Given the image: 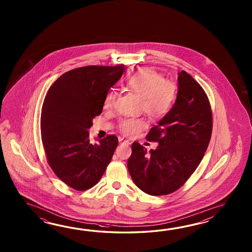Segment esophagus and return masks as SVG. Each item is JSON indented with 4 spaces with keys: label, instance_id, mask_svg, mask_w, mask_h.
I'll list each match as a JSON object with an SVG mask.
<instances>
[{
    "label": "esophagus",
    "instance_id": "esophagus-1",
    "mask_svg": "<svg viewBox=\"0 0 252 252\" xmlns=\"http://www.w3.org/2000/svg\"><path fill=\"white\" fill-rule=\"evenodd\" d=\"M119 142H120V144H129V141H128V140H127V139H124V138H122V137H119Z\"/></svg>",
    "mask_w": 252,
    "mask_h": 252
}]
</instances>
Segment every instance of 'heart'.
<instances>
[{
    "instance_id": "heart-1",
    "label": "heart",
    "mask_w": 252,
    "mask_h": 252,
    "mask_svg": "<svg viewBox=\"0 0 252 252\" xmlns=\"http://www.w3.org/2000/svg\"><path fill=\"white\" fill-rule=\"evenodd\" d=\"M128 89L140 97V106L151 119H160L170 112L177 97V86L170 80L151 68H143L134 73L126 82ZM115 94H108L105 105L113 102ZM142 119H124L119 128L125 136L133 137L144 128Z\"/></svg>"
}]
</instances>
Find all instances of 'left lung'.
Here are the masks:
<instances>
[{"instance_id":"8db88e82","label":"left lung","mask_w":252,"mask_h":252,"mask_svg":"<svg viewBox=\"0 0 252 252\" xmlns=\"http://www.w3.org/2000/svg\"><path fill=\"white\" fill-rule=\"evenodd\" d=\"M213 129L209 99L186 71L178 73V91L170 112L146 136L156 150L133 142L128 169L138 188L150 195L169 194L182 187L197 168Z\"/></svg>"}]
</instances>
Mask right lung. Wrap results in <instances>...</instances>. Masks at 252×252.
<instances>
[{
	"label": "right lung",
	"instance_id": "add662e5",
	"mask_svg": "<svg viewBox=\"0 0 252 252\" xmlns=\"http://www.w3.org/2000/svg\"><path fill=\"white\" fill-rule=\"evenodd\" d=\"M124 70V64L70 70L54 82L44 99L40 131L48 165L77 191L99 182L117 148L115 135L92 144L87 129L102 113L108 91Z\"/></svg>",
	"mask_w": 252,
	"mask_h": 252
}]
</instances>
